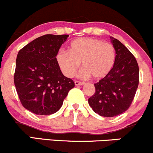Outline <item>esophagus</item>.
<instances>
[{"instance_id": "34e87169", "label": "esophagus", "mask_w": 153, "mask_h": 153, "mask_svg": "<svg viewBox=\"0 0 153 153\" xmlns=\"http://www.w3.org/2000/svg\"><path fill=\"white\" fill-rule=\"evenodd\" d=\"M85 84L84 82L83 81H75V86H81V85H83Z\"/></svg>"}]
</instances>
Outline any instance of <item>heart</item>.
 <instances>
[{
    "mask_svg": "<svg viewBox=\"0 0 153 153\" xmlns=\"http://www.w3.org/2000/svg\"><path fill=\"white\" fill-rule=\"evenodd\" d=\"M56 60L64 75L71 78L76 73L81 62L83 77L93 76L101 79L111 70L115 62V49L113 45L102 40L90 37L74 39L70 43V51L60 50Z\"/></svg>",
    "mask_w": 153,
    "mask_h": 153,
    "instance_id": "b5f03b06",
    "label": "heart"
}]
</instances>
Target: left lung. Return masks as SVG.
Wrapping results in <instances>:
<instances>
[{
    "mask_svg": "<svg viewBox=\"0 0 153 153\" xmlns=\"http://www.w3.org/2000/svg\"><path fill=\"white\" fill-rule=\"evenodd\" d=\"M116 51L113 68L94 83L95 92L88 100L95 113L105 117L120 115L131 106L139 82L137 61L117 39L111 37Z\"/></svg>",
    "mask_w": 153,
    "mask_h": 153,
    "instance_id": "left-lung-1",
    "label": "left lung"
}]
</instances>
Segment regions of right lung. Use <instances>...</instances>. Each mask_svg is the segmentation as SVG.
I'll return each instance as SVG.
<instances>
[{
    "label": "right lung",
    "mask_w": 153,
    "mask_h": 153,
    "mask_svg": "<svg viewBox=\"0 0 153 153\" xmlns=\"http://www.w3.org/2000/svg\"><path fill=\"white\" fill-rule=\"evenodd\" d=\"M69 35L46 34L18 52L14 86L22 106L37 115H50L62 107L75 83L60 70L56 56Z\"/></svg>",
    "instance_id": "add662e5"
}]
</instances>
